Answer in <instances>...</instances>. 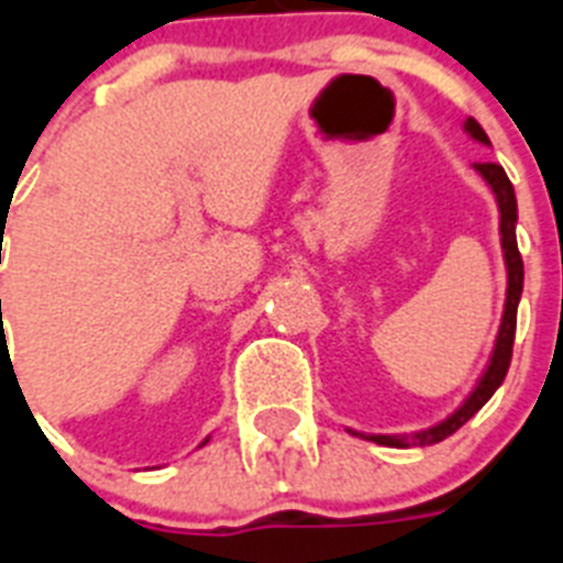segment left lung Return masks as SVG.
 Segmentation results:
<instances>
[{
  "label": "left lung",
  "instance_id": "left-lung-1",
  "mask_svg": "<svg viewBox=\"0 0 563 563\" xmlns=\"http://www.w3.org/2000/svg\"><path fill=\"white\" fill-rule=\"evenodd\" d=\"M464 134L476 140L479 145H490L488 134L482 131V125L476 119H464ZM473 169L479 172V178L485 180L497 198L499 210V245H503V260H506V307H503V318H499L497 339H494V351L488 356V365L479 374L476 385L471 388V394L464 397L459 406H455L444 420H438L432 427L418 429V432H409V435H376V432H353V435H362L374 441V444L383 446H429L438 444L450 438L459 427H464L467 420L476 415V411L485 406V402L494 397L503 379L508 374V365H511V347H515V330H517V303H520V295H523V260H520V251H517V198L515 187L508 180L506 169L499 163H473Z\"/></svg>",
  "mask_w": 563,
  "mask_h": 563
}]
</instances>
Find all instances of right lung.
Here are the masks:
<instances>
[{"label": "right lung", "mask_w": 563, "mask_h": 563, "mask_svg": "<svg viewBox=\"0 0 563 563\" xmlns=\"http://www.w3.org/2000/svg\"><path fill=\"white\" fill-rule=\"evenodd\" d=\"M0 303H2V300H0ZM207 441H210V438H203V441H201V446H203V444H207Z\"/></svg>", "instance_id": "add662e5"}]
</instances>
